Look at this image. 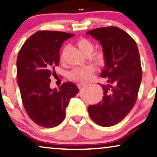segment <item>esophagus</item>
Returning <instances> with one entry per match:
<instances>
[{"instance_id":"esophagus-1","label":"esophagus","mask_w":157,"mask_h":157,"mask_svg":"<svg viewBox=\"0 0 157 157\" xmlns=\"http://www.w3.org/2000/svg\"><path fill=\"white\" fill-rule=\"evenodd\" d=\"M85 85H86V83H85V82H79L78 84V88H81L82 86Z\"/></svg>"}]
</instances>
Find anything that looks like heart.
<instances>
[{
	"instance_id": "1",
	"label": "heart",
	"mask_w": 157,
	"mask_h": 157,
	"mask_svg": "<svg viewBox=\"0 0 157 157\" xmlns=\"http://www.w3.org/2000/svg\"><path fill=\"white\" fill-rule=\"evenodd\" d=\"M76 45L84 55L89 56L93 52L94 46L90 39L81 38L76 42ZM92 59L98 65H103L105 63L106 57L103 51H97L92 55ZM94 67L92 65H85L82 67H76L69 73V78L72 80L78 82H86L92 78Z\"/></svg>"
}]
</instances>
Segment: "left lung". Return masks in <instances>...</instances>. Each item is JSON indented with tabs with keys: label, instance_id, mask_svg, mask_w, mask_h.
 Returning <instances> with one entry per match:
<instances>
[{
	"label": "left lung",
	"instance_id": "1",
	"mask_svg": "<svg viewBox=\"0 0 157 157\" xmlns=\"http://www.w3.org/2000/svg\"><path fill=\"white\" fill-rule=\"evenodd\" d=\"M86 34L102 46L106 60L101 76L108 82L100 85L102 101L89 106L88 112L94 122L110 127L121 122L136 102L142 76L138 48L129 34L117 27L97 28Z\"/></svg>",
	"mask_w": 157,
	"mask_h": 157
}]
</instances>
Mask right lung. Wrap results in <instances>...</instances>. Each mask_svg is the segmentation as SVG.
<instances>
[{
	"instance_id": "obj_1",
	"label": "right lung",
	"mask_w": 157,
	"mask_h": 157,
	"mask_svg": "<svg viewBox=\"0 0 157 157\" xmlns=\"http://www.w3.org/2000/svg\"><path fill=\"white\" fill-rule=\"evenodd\" d=\"M73 34L39 31L32 34L21 48L17 59V84L25 109L30 118L44 128L60 125L65 117L71 98L79 90L72 82L59 90L50 87V76L59 65L60 48ZM54 73V72H53Z\"/></svg>"
}]
</instances>
